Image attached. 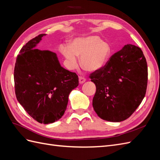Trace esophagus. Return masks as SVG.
<instances>
[{"instance_id": "34e87169", "label": "esophagus", "mask_w": 160, "mask_h": 160, "mask_svg": "<svg viewBox=\"0 0 160 160\" xmlns=\"http://www.w3.org/2000/svg\"><path fill=\"white\" fill-rule=\"evenodd\" d=\"M85 81H86V79H85V77H82V76H79V82L80 84L83 83Z\"/></svg>"}]
</instances>
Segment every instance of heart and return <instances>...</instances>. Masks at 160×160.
<instances>
[{
    "mask_svg": "<svg viewBox=\"0 0 160 160\" xmlns=\"http://www.w3.org/2000/svg\"><path fill=\"white\" fill-rule=\"evenodd\" d=\"M59 51L66 59L68 68L73 69L80 57L81 65L90 71H95L102 67L108 60L111 54V47L99 37L90 36L75 38L71 46L62 44Z\"/></svg>",
    "mask_w": 160,
    "mask_h": 160,
    "instance_id": "b5f03b06",
    "label": "heart"
}]
</instances>
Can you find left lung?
I'll use <instances>...</instances> for the list:
<instances>
[{
  "label": "left lung",
  "instance_id": "left-lung-1",
  "mask_svg": "<svg viewBox=\"0 0 160 160\" xmlns=\"http://www.w3.org/2000/svg\"><path fill=\"white\" fill-rule=\"evenodd\" d=\"M148 66L139 47L125 45L101 68L92 72L96 86L93 107L103 120L119 122L129 118L146 93Z\"/></svg>",
  "mask_w": 160,
  "mask_h": 160
}]
</instances>
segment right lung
Segmentation results:
<instances>
[{
  "label": "right lung",
  "mask_w": 160,
  "mask_h": 160,
  "mask_svg": "<svg viewBox=\"0 0 160 160\" xmlns=\"http://www.w3.org/2000/svg\"><path fill=\"white\" fill-rule=\"evenodd\" d=\"M45 34L24 45L14 71L17 99L37 122L49 124L63 115L69 93L79 85L75 72L62 67L56 53L35 49Z\"/></svg>",
  "instance_id": "1"
}]
</instances>
